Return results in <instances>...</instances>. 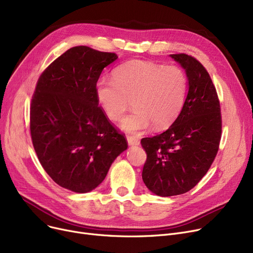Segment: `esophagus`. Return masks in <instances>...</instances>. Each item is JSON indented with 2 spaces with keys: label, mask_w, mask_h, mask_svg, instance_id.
Returning <instances> with one entry per match:
<instances>
[{
  "label": "esophagus",
  "mask_w": 253,
  "mask_h": 253,
  "mask_svg": "<svg viewBox=\"0 0 253 253\" xmlns=\"http://www.w3.org/2000/svg\"><path fill=\"white\" fill-rule=\"evenodd\" d=\"M127 141L130 145H138L139 144V139L133 135H127Z\"/></svg>",
  "instance_id": "34e87169"
}]
</instances>
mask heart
<instances>
[{"label":"heart","instance_id":"obj_1","mask_svg":"<svg viewBox=\"0 0 253 253\" xmlns=\"http://www.w3.org/2000/svg\"><path fill=\"white\" fill-rule=\"evenodd\" d=\"M187 90L188 78L179 66L132 60L117 68L114 78H100L95 95L113 121L121 119L132 103L135 110L121 126L135 132L151 125L158 130L169 127L181 112Z\"/></svg>","mask_w":253,"mask_h":253}]
</instances>
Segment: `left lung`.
Segmentation results:
<instances>
[{
	"mask_svg": "<svg viewBox=\"0 0 253 253\" xmlns=\"http://www.w3.org/2000/svg\"><path fill=\"white\" fill-rule=\"evenodd\" d=\"M185 70L189 92L182 110L163 133L141 139L147 153L142 180L161 197L189 192L213 163L221 137V113L215 86L195 57L171 54Z\"/></svg>",
	"mask_w": 253,
	"mask_h": 253,
	"instance_id": "obj_1",
	"label": "left lung"
}]
</instances>
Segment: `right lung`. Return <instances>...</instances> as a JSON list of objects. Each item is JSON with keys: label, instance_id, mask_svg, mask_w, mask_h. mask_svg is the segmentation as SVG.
Segmentation results:
<instances>
[{"label": "right lung", "instance_id": "right-lung-1", "mask_svg": "<svg viewBox=\"0 0 253 253\" xmlns=\"http://www.w3.org/2000/svg\"><path fill=\"white\" fill-rule=\"evenodd\" d=\"M117 58L113 52L73 47L47 66L32 97L30 130L39 161L58 185L75 193L94 190L128 148L95 95L102 70Z\"/></svg>", "mask_w": 253, "mask_h": 253}]
</instances>
